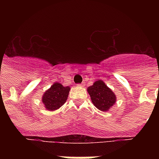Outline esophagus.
Wrapping results in <instances>:
<instances>
[{"instance_id":"34e87169","label":"esophagus","mask_w":159,"mask_h":159,"mask_svg":"<svg viewBox=\"0 0 159 159\" xmlns=\"http://www.w3.org/2000/svg\"><path fill=\"white\" fill-rule=\"evenodd\" d=\"M77 87H83V86H84V84H83V83H81V84H77Z\"/></svg>"}]
</instances>
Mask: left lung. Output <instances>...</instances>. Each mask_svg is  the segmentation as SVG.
Instances as JSON below:
<instances>
[{
  "label": "left lung",
  "instance_id": "obj_1",
  "mask_svg": "<svg viewBox=\"0 0 159 159\" xmlns=\"http://www.w3.org/2000/svg\"><path fill=\"white\" fill-rule=\"evenodd\" d=\"M92 103L100 111H106L116 103V97L114 92L104 83L103 81H97L87 88Z\"/></svg>",
  "mask_w": 159,
  "mask_h": 159
}]
</instances>
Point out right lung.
Listing matches in <instances>:
<instances>
[{"label": "right lung", "instance_id": "1", "mask_svg": "<svg viewBox=\"0 0 159 159\" xmlns=\"http://www.w3.org/2000/svg\"><path fill=\"white\" fill-rule=\"evenodd\" d=\"M69 92V87H63L58 82L54 83L43 96L42 101L45 108L48 111L60 108L67 101Z\"/></svg>", "mask_w": 159, "mask_h": 159}]
</instances>
